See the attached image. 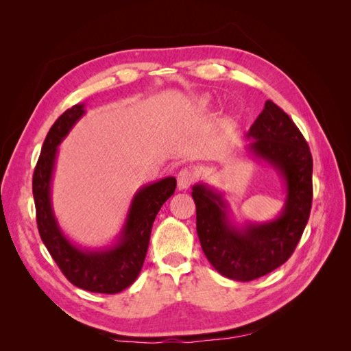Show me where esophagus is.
Segmentation results:
<instances>
[{
    "mask_svg": "<svg viewBox=\"0 0 351 351\" xmlns=\"http://www.w3.org/2000/svg\"><path fill=\"white\" fill-rule=\"evenodd\" d=\"M195 180H196L195 171L187 167L181 169L180 173H178V187H180V190H189L190 185L195 182Z\"/></svg>",
    "mask_w": 351,
    "mask_h": 351,
    "instance_id": "34e87169",
    "label": "esophagus"
}]
</instances>
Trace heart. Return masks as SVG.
Listing matches in <instances>:
<instances>
[{
  "mask_svg": "<svg viewBox=\"0 0 351 351\" xmlns=\"http://www.w3.org/2000/svg\"><path fill=\"white\" fill-rule=\"evenodd\" d=\"M208 102H210V99H208V98H202V101H200V104H202V106H206Z\"/></svg>",
  "mask_w": 351,
  "mask_h": 351,
  "instance_id": "obj_1",
  "label": "heart"
}]
</instances>
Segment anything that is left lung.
Returning <instances> with one entry per match:
<instances>
[{"label":"left lung","instance_id":"1","mask_svg":"<svg viewBox=\"0 0 351 351\" xmlns=\"http://www.w3.org/2000/svg\"><path fill=\"white\" fill-rule=\"evenodd\" d=\"M245 137L247 154L268 164L283 184L282 211L270 220L240 223L223 191L205 182L191 191L206 259L221 276L238 282L258 279L285 263L300 241L312 205V155L285 111L267 101Z\"/></svg>","mask_w":351,"mask_h":351}]
</instances>
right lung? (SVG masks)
<instances>
[{
    "label": "right lung",
    "instance_id": "1",
    "mask_svg": "<svg viewBox=\"0 0 351 351\" xmlns=\"http://www.w3.org/2000/svg\"><path fill=\"white\" fill-rule=\"evenodd\" d=\"M86 114V104L66 110L51 126L33 175L37 228L43 244L73 285L90 293L117 294L132 285L143 267L156 214L173 195L176 180L162 178L132 196L121 232L102 247H83L64 234L52 208V180L58 146Z\"/></svg>",
    "mask_w": 351,
    "mask_h": 351
}]
</instances>
